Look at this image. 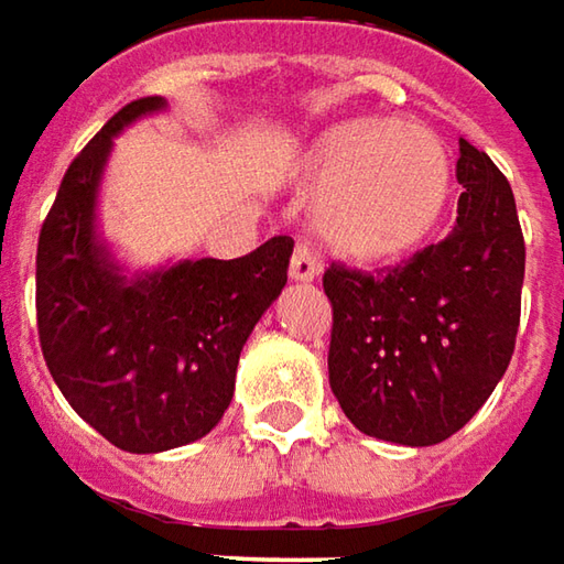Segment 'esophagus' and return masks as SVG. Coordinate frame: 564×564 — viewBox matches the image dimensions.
Segmentation results:
<instances>
[{
    "mask_svg": "<svg viewBox=\"0 0 564 564\" xmlns=\"http://www.w3.org/2000/svg\"><path fill=\"white\" fill-rule=\"evenodd\" d=\"M318 271H322L318 258L312 256L306 246H296V249H293V258H290V281H296V283L315 281V278H318Z\"/></svg>",
    "mask_w": 564,
    "mask_h": 564,
    "instance_id": "obj_1",
    "label": "esophagus"
}]
</instances>
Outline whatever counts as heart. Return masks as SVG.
Instances as JSON below:
<instances>
[{"mask_svg": "<svg viewBox=\"0 0 564 564\" xmlns=\"http://www.w3.org/2000/svg\"><path fill=\"white\" fill-rule=\"evenodd\" d=\"M312 198V230L334 256L384 264L410 256L442 220L452 163L442 141L413 122H337L293 166Z\"/></svg>", "mask_w": 564, "mask_h": 564, "instance_id": "heart-1", "label": "heart"}]
</instances>
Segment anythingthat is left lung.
Instances as JSON below:
<instances>
[{"label": "left lung", "mask_w": 564, "mask_h": 564, "mask_svg": "<svg viewBox=\"0 0 564 564\" xmlns=\"http://www.w3.org/2000/svg\"><path fill=\"white\" fill-rule=\"evenodd\" d=\"M457 224L442 242L359 274L330 264L328 379L359 432L426 448L464 429L514 354L524 236L499 166L460 138Z\"/></svg>", "instance_id": "1"}]
</instances>
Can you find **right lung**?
I'll return each instance as SVG.
<instances>
[{"label":"right lung","instance_id":"obj_1","mask_svg":"<svg viewBox=\"0 0 564 564\" xmlns=\"http://www.w3.org/2000/svg\"><path fill=\"white\" fill-rule=\"evenodd\" d=\"M166 110L141 97L72 160L37 242V330L72 410L116 448L158 454L198 442L234 401L239 354L281 296L293 239L242 258H183L129 271L100 234L112 141Z\"/></svg>","mask_w":564,"mask_h":564}]
</instances>
